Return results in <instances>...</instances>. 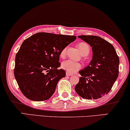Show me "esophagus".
<instances>
[{
    "label": "esophagus",
    "instance_id": "obj_1",
    "mask_svg": "<svg viewBox=\"0 0 130 130\" xmlns=\"http://www.w3.org/2000/svg\"><path fill=\"white\" fill-rule=\"evenodd\" d=\"M66 75L67 76H72V75H73V74H71V73H68V72H66Z\"/></svg>",
    "mask_w": 130,
    "mask_h": 130
}]
</instances>
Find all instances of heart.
<instances>
[{
    "label": "heart",
    "mask_w": 130,
    "mask_h": 130,
    "mask_svg": "<svg viewBox=\"0 0 130 130\" xmlns=\"http://www.w3.org/2000/svg\"><path fill=\"white\" fill-rule=\"evenodd\" d=\"M78 47L79 48L80 53L84 56H86L90 52V47L86 42H80L79 44H78ZM66 51L67 48H64L61 51L60 54L61 57H64L66 56ZM82 67V65L80 63L76 62V61L70 60V59L64 61L61 63V68L68 73L71 74L76 73V71H78V70L81 69Z\"/></svg>",
    "instance_id": "heart-1"
}]
</instances>
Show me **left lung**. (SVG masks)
I'll return each instance as SVG.
<instances>
[{"instance_id": "left-lung-1", "label": "left lung", "mask_w": 130, "mask_h": 130, "mask_svg": "<svg viewBox=\"0 0 130 130\" xmlns=\"http://www.w3.org/2000/svg\"><path fill=\"white\" fill-rule=\"evenodd\" d=\"M90 45L93 57L89 65L80 70L82 76L76 85V93L85 99L96 100L107 94L119 75V58L113 46L95 36H79Z\"/></svg>"}]
</instances>
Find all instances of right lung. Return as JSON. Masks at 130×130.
<instances>
[{"label":"right lung","mask_w":130,"mask_h":130,"mask_svg":"<svg viewBox=\"0 0 130 130\" xmlns=\"http://www.w3.org/2000/svg\"><path fill=\"white\" fill-rule=\"evenodd\" d=\"M75 36L37 33L22 42L15 56L14 76L21 92L30 100L41 101L54 94L66 72L58 69L59 56L75 40Z\"/></svg>","instance_id":"obj_1"}]
</instances>
